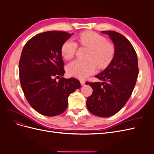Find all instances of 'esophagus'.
<instances>
[{"instance_id":"esophagus-1","label":"esophagus","mask_w":154,"mask_h":154,"mask_svg":"<svg viewBox=\"0 0 154 154\" xmlns=\"http://www.w3.org/2000/svg\"><path fill=\"white\" fill-rule=\"evenodd\" d=\"M80 83H81L82 85H84L85 84V82L83 81V80H80Z\"/></svg>"}]
</instances>
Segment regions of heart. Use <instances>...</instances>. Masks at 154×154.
I'll return each mask as SVG.
<instances>
[{
    "instance_id": "heart-1",
    "label": "heart",
    "mask_w": 154,
    "mask_h": 154,
    "mask_svg": "<svg viewBox=\"0 0 154 154\" xmlns=\"http://www.w3.org/2000/svg\"><path fill=\"white\" fill-rule=\"evenodd\" d=\"M80 44L91 49L88 60H75L67 66L70 76L84 79L96 71V64L100 68L106 67L113 59L115 53L114 45L107 42L105 37L94 32L87 31L79 36ZM78 44L72 39H68L63 44L61 53L66 60L72 58L76 54Z\"/></svg>"
}]
</instances>
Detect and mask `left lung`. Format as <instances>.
<instances>
[{"instance_id": "8db88e82", "label": "left lung", "mask_w": 154, "mask_h": 154, "mask_svg": "<svg viewBox=\"0 0 154 154\" xmlns=\"http://www.w3.org/2000/svg\"><path fill=\"white\" fill-rule=\"evenodd\" d=\"M112 40L115 53L107 67L95 76L103 82H87L92 88L87 97V107L92 114L101 118L116 114L131 96L139 74L136 51L129 40L122 34L103 31Z\"/></svg>"}]
</instances>
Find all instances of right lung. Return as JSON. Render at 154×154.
<instances>
[{
  "instance_id": "right-lung-1",
  "label": "right lung",
  "mask_w": 154,
  "mask_h": 154,
  "mask_svg": "<svg viewBox=\"0 0 154 154\" xmlns=\"http://www.w3.org/2000/svg\"><path fill=\"white\" fill-rule=\"evenodd\" d=\"M72 35L59 31L42 32L27 41L22 49L18 65L22 91L30 105L44 116L62 114L69 96L81 87L77 79L63 77L61 48Z\"/></svg>"
}]
</instances>
